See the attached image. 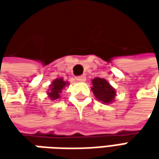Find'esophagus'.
<instances>
[{
	"instance_id": "obj_1",
	"label": "esophagus",
	"mask_w": 159,
	"mask_h": 159,
	"mask_svg": "<svg viewBox=\"0 0 159 159\" xmlns=\"http://www.w3.org/2000/svg\"><path fill=\"white\" fill-rule=\"evenodd\" d=\"M76 80L80 81V82L85 81V80H86V76H85V75H81V76L76 77Z\"/></svg>"
}]
</instances>
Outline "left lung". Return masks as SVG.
<instances>
[{"mask_svg": "<svg viewBox=\"0 0 159 159\" xmlns=\"http://www.w3.org/2000/svg\"><path fill=\"white\" fill-rule=\"evenodd\" d=\"M92 84L93 87L91 89L98 101L102 102V103H111L114 102L116 91L106 80L95 78L92 80Z\"/></svg>", "mask_w": 159, "mask_h": 159, "instance_id": "obj_1", "label": "left lung"}]
</instances>
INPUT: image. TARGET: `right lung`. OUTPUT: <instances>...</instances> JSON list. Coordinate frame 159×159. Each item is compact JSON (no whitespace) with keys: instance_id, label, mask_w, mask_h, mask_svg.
I'll return each instance as SVG.
<instances>
[{"instance_id":"1","label":"right lung","mask_w":159,"mask_h":159,"mask_svg":"<svg viewBox=\"0 0 159 159\" xmlns=\"http://www.w3.org/2000/svg\"><path fill=\"white\" fill-rule=\"evenodd\" d=\"M66 85H69L68 81H64L63 78L56 79L52 84L49 86V90H48V97L51 100H57L60 98V95L63 91V89L66 87Z\"/></svg>"}]
</instances>
